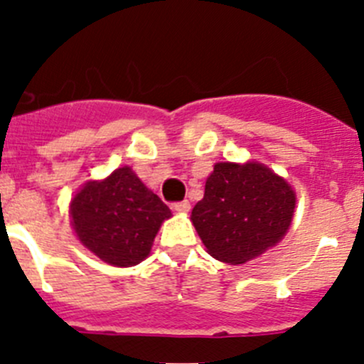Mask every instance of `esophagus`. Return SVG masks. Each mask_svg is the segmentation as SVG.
<instances>
[{"mask_svg": "<svg viewBox=\"0 0 364 364\" xmlns=\"http://www.w3.org/2000/svg\"><path fill=\"white\" fill-rule=\"evenodd\" d=\"M189 208H191V205H189L188 200L173 202V204H171V210H173V211H178V213H188Z\"/></svg>", "mask_w": 364, "mask_h": 364, "instance_id": "34e87169", "label": "esophagus"}]
</instances>
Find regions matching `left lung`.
<instances>
[{
  "label": "left lung",
  "instance_id": "obj_1",
  "mask_svg": "<svg viewBox=\"0 0 364 364\" xmlns=\"http://www.w3.org/2000/svg\"><path fill=\"white\" fill-rule=\"evenodd\" d=\"M294 210V189L272 169L257 162H218L191 220L211 257L244 264L284 237Z\"/></svg>",
  "mask_w": 364,
  "mask_h": 364
}]
</instances>
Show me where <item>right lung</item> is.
Returning a JSON list of instances; mask_svg holds the SVG:
<instances>
[{"label": "right lung", "instance_id": "1", "mask_svg": "<svg viewBox=\"0 0 364 364\" xmlns=\"http://www.w3.org/2000/svg\"><path fill=\"white\" fill-rule=\"evenodd\" d=\"M78 239L112 266H134L151 252L156 231L171 210L142 184L131 167L102 182H87L70 202Z\"/></svg>", "mask_w": 364, "mask_h": 364}]
</instances>
